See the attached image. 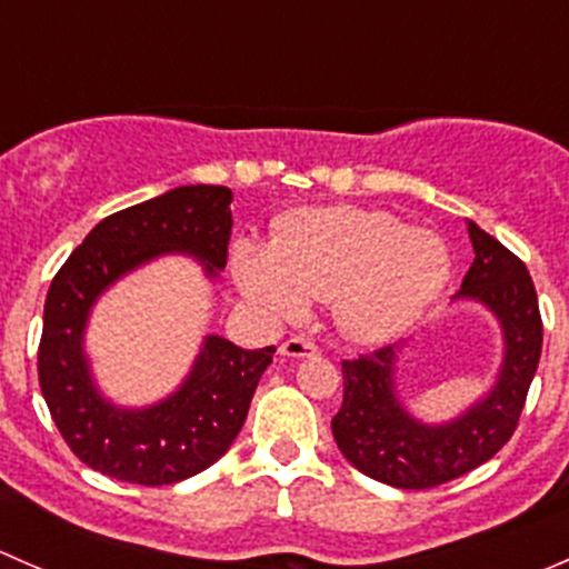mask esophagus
Segmentation results:
<instances>
[{
    "label": "esophagus",
    "mask_w": 569,
    "mask_h": 569,
    "mask_svg": "<svg viewBox=\"0 0 569 569\" xmlns=\"http://www.w3.org/2000/svg\"><path fill=\"white\" fill-rule=\"evenodd\" d=\"M317 352V343L308 341V338L302 336H291L289 341L280 343V355H283V358H313Z\"/></svg>",
    "instance_id": "obj_1"
}]
</instances>
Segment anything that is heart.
I'll list each match as a JSON object with an SVG mask.
<instances>
[{
    "mask_svg": "<svg viewBox=\"0 0 569 569\" xmlns=\"http://www.w3.org/2000/svg\"><path fill=\"white\" fill-rule=\"evenodd\" d=\"M244 300L272 325L332 300L338 325L363 343L410 330L438 302L451 256L435 233L388 211L325 206L286 217L272 244L242 239L231 256Z\"/></svg>",
    "mask_w": 569,
    "mask_h": 569,
    "instance_id": "1",
    "label": "heart"
}]
</instances>
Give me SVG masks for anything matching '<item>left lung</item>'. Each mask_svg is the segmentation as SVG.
Returning <instances> with one entry per match:
<instances>
[{"label":"left lung","instance_id":"8db88e82","mask_svg":"<svg viewBox=\"0 0 569 569\" xmlns=\"http://www.w3.org/2000/svg\"><path fill=\"white\" fill-rule=\"evenodd\" d=\"M468 233L476 258L455 300L479 302L501 325L503 360L496 386L451 421L427 423L396 391L401 347L341 363L343 405L332 418V438L360 473L399 490L446 485L492 460L518 429L542 355V319L526 263L476 222H468Z\"/></svg>","mask_w":569,"mask_h":569}]
</instances>
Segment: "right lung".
I'll use <instances>...</instances> for the list:
<instances>
[{"label":"right lung","instance_id":"obj_1","mask_svg":"<svg viewBox=\"0 0 569 569\" xmlns=\"http://www.w3.org/2000/svg\"><path fill=\"white\" fill-rule=\"evenodd\" d=\"M231 189L192 183L101 220L54 274L43 306L38 380L68 449L129 485H176L214 465L248 418L274 347L206 336L187 380L162 401L118 407L99 391L84 330L99 297L153 258L183 252L214 280L228 261Z\"/></svg>","mask_w":569,"mask_h":569}]
</instances>
